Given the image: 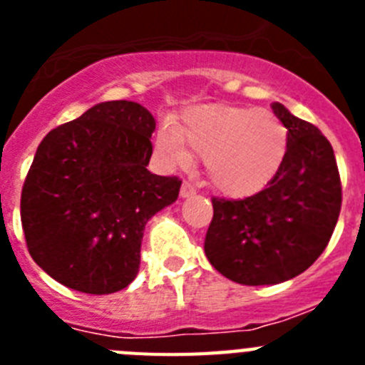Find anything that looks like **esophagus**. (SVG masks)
<instances>
[{
  "mask_svg": "<svg viewBox=\"0 0 365 365\" xmlns=\"http://www.w3.org/2000/svg\"><path fill=\"white\" fill-rule=\"evenodd\" d=\"M192 195H195V188L192 185H188V182H182V186H180V197L186 199L192 197Z\"/></svg>",
  "mask_w": 365,
  "mask_h": 365,
  "instance_id": "obj_1",
  "label": "esophagus"
}]
</instances>
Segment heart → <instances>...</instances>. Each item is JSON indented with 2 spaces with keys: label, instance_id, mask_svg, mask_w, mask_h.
<instances>
[{
  "label": "heart",
  "instance_id": "obj_1",
  "mask_svg": "<svg viewBox=\"0 0 365 365\" xmlns=\"http://www.w3.org/2000/svg\"><path fill=\"white\" fill-rule=\"evenodd\" d=\"M157 148L173 164H186L190 150L205 157L206 179L227 197L256 195L279 172L289 131L274 113L240 106H197L180 125L164 124Z\"/></svg>",
  "mask_w": 365,
  "mask_h": 365
}]
</instances>
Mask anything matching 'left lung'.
<instances>
[{
  "label": "left lung",
  "instance_id": "1",
  "mask_svg": "<svg viewBox=\"0 0 365 365\" xmlns=\"http://www.w3.org/2000/svg\"><path fill=\"white\" fill-rule=\"evenodd\" d=\"M272 111L289 131L279 172L252 197L212 199L205 254L217 272L241 285H276L307 270L340 215L341 186L331 143L279 102Z\"/></svg>",
  "mask_w": 365,
  "mask_h": 365
}]
</instances>
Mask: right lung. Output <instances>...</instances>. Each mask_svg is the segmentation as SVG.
Instances as JSON below:
<instances>
[{
  "mask_svg": "<svg viewBox=\"0 0 365 365\" xmlns=\"http://www.w3.org/2000/svg\"><path fill=\"white\" fill-rule=\"evenodd\" d=\"M155 118L131 100L100 102L49 131L21 190L29 254L58 283L111 294L137 278L146 222L179 195L148 170Z\"/></svg>",
  "mask_w": 365,
  "mask_h": 365,
  "instance_id": "right-lung-1",
  "label": "right lung"
}]
</instances>
